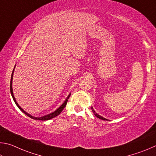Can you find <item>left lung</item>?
<instances>
[{"mask_svg": "<svg viewBox=\"0 0 156 156\" xmlns=\"http://www.w3.org/2000/svg\"><path fill=\"white\" fill-rule=\"evenodd\" d=\"M91 109H92V112L94 113V115L96 116L97 117V118H99V119H101V120H103V121H105V120H106V121H107V119H105V118H103V117H102V116H100V115H99V114H98L97 113L95 112V111L93 110V108H92H92H91Z\"/></svg>", "mask_w": 156, "mask_h": 156, "instance_id": "1", "label": "left lung"}]
</instances>
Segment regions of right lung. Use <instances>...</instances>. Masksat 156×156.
<instances>
[{"label":"right lung","mask_w":156,"mask_h":156,"mask_svg":"<svg viewBox=\"0 0 156 156\" xmlns=\"http://www.w3.org/2000/svg\"><path fill=\"white\" fill-rule=\"evenodd\" d=\"M13 72H12V77H11V81H10V91H11V94H12V97H13V101H14V102H15V103L16 104V105L18 106V108L20 109V110L23 112V113H24L26 114L27 116H28L29 117H30V118H31V119H35V120H40V121H47V120H50V119H53V118H54V117H55V116H58L59 114L62 112V110H64V108L66 107V104H67V102H68V99H69V97H70V94H69L68 95V97H67V99H66V101H64V103H63V104L60 106V107L57 109V110H55V112H52V113H51V114H48V115H46V116H42V117H40V118H37V117H34V116H32L31 115H30V114H29L28 113H27L25 111H24L23 109H22L20 107V105H19L18 104V103L16 102V99H15V97H14V96H13V89H12V79H13Z\"/></svg>","instance_id":"right-lung-1"}]
</instances>
